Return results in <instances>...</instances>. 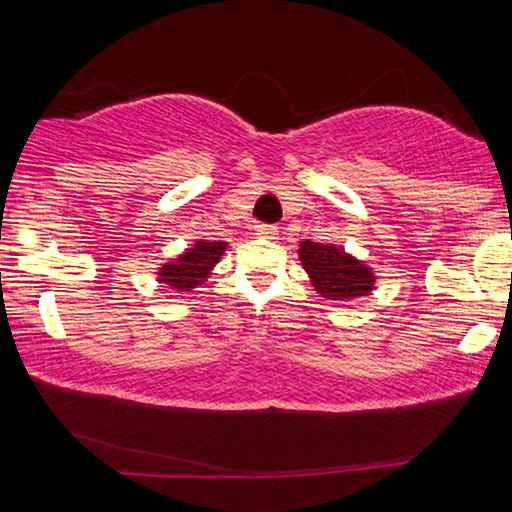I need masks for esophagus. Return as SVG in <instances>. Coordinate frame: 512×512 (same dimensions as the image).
I'll use <instances>...</instances> for the list:
<instances>
[{"instance_id": "obj_1", "label": "esophagus", "mask_w": 512, "mask_h": 512, "mask_svg": "<svg viewBox=\"0 0 512 512\" xmlns=\"http://www.w3.org/2000/svg\"><path fill=\"white\" fill-rule=\"evenodd\" d=\"M255 232L259 237H264V239H275L277 237V225H271V223H259L257 228H255Z\"/></svg>"}]
</instances>
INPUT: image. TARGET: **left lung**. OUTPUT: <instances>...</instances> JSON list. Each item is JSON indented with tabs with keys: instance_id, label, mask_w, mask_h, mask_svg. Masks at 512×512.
Wrapping results in <instances>:
<instances>
[{
	"instance_id": "obj_1",
	"label": "left lung",
	"mask_w": 512,
	"mask_h": 512,
	"mask_svg": "<svg viewBox=\"0 0 512 512\" xmlns=\"http://www.w3.org/2000/svg\"><path fill=\"white\" fill-rule=\"evenodd\" d=\"M298 255L311 282H314V289L323 293V298L352 300L372 291L375 275L370 268L361 264L359 259L345 255L341 248L305 239L300 244Z\"/></svg>"
}]
</instances>
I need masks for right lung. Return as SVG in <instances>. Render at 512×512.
<instances>
[{"instance_id": "obj_1", "label": "right lung", "mask_w": 512, "mask_h": 512, "mask_svg": "<svg viewBox=\"0 0 512 512\" xmlns=\"http://www.w3.org/2000/svg\"><path fill=\"white\" fill-rule=\"evenodd\" d=\"M223 250L225 241H196V246L189 248L185 255H180L176 262H169L160 268V282L178 291L198 287L210 275L212 266L219 262Z\"/></svg>"}]
</instances>
